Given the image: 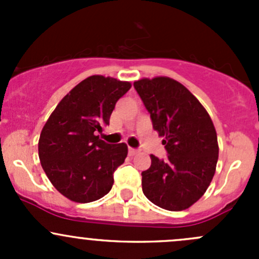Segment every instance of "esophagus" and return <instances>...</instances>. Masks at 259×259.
I'll return each mask as SVG.
<instances>
[{
  "label": "esophagus",
  "instance_id": "obj_1",
  "mask_svg": "<svg viewBox=\"0 0 259 259\" xmlns=\"http://www.w3.org/2000/svg\"><path fill=\"white\" fill-rule=\"evenodd\" d=\"M139 153V150L138 149H134V148H129V154L130 155H135V154Z\"/></svg>",
  "mask_w": 259,
  "mask_h": 259
}]
</instances>
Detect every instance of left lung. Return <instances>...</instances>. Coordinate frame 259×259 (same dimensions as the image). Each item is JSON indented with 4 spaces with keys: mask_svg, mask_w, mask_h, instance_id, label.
Segmentation results:
<instances>
[{
    "mask_svg": "<svg viewBox=\"0 0 259 259\" xmlns=\"http://www.w3.org/2000/svg\"><path fill=\"white\" fill-rule=\"evenodd\" d=\"M134 88L168 151L165 160L150 155V168L142 173L143 193L163 209H187L202 198L215 173L219 148L213 121L177 80L142 79Z\"/></svg>",
    "mask_w": 259,
    "mask_h": 259,
    "instance_id": "left-lung-1",
    "label": "left lung"
}]
</instances>
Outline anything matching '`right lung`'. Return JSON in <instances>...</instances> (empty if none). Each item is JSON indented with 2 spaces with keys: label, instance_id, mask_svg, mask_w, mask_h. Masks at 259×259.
Returning a JSON list of instances; mask_svg holds the SVG:
<instances>
[{
  "label": "right lung",
  "instance_id": "obj_1",
  "mask_svg": "<svg viewBox=\"0 0 259 259\" xmlns=\"http://www.w3.org/2000/svg\"><path fill=\"white\" fill-rule=\"evenodd\" d=\"M132 83L93 75L77 83L57 104L41 132L38 158L46 176L67 199L90 203L114 184V171L127 155L125 143L99 139L115 104Z\"/></svg>",
  "mask_w": 259,
  "mask_h": 259
}]
</instances>
